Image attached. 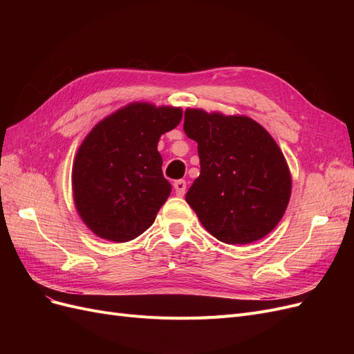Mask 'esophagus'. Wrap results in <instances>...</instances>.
<instances>
[{"instance_id": "1", "label": "esophagus", "mask_w": 354, "mask_h": 354, "mask_svg": "<svg viewBox=\"0 0 354 354\" xmlns=\"http://www.w3.org/2000/svg\"><path fill=\"white\" fill-rule=\"evenodd\" d=\"M173 186H174L177 196H183L186 194V181L185 180H176Z\"/></svg>"}]
</instances>
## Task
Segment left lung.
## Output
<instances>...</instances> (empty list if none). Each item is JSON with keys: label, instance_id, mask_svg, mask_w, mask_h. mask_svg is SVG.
<instances>
[{"label": "left lung", "instance_id": "1", "mask_svg": "<svg viewBox=\"0 0 354 354\" xmlns=\"http://www.w3.org/2000/svg\"><path fill=\"white\" fill-rule=\"evenodd\" d=\"M183 130L198 143L199 177L186 194L202 226L229 245L269 234L291 198V173L274 138L245 115L186 109Z\"/></svg>", "mask_w": 354, "mask_h": 354}]
</instances>
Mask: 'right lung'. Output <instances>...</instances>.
Here are the masks:
<instances>
[{"mask_svg":"<svg viewBox=\"0 0 354 354\" xmlns=\"http://www.w3.org/2000/svg\"><path fill=\"white\" fill-rule=\"evenodd\" d=\"M181 116V108L134 102L84 138L73 159L72 194L78 216L99 238L128 242L152 226L171 194L158 142Z\"/></svg>","mask_w":354,"mask_h":354,"instance_id":"obj_1","label":"right lung"}]
</instances>
